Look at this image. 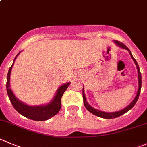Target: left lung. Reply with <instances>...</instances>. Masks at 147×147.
Returning a JSON list of instances; mask_svg holds the SVG:
<instances>
[{"label": "left lung", "mask_w": 147, "mask_h": 147, "mask_svg": "<svg viewBox=\"0 0 147 147\" xmlns=\"http://www.w3.org/2000/svg\"><path fill=\"white\" fill-rule=\"evenodd\" d=\"M113 42H114V43L116 44L117 46H119V47L122 48V49H126V50L129 52V54H130L131 57L134 62L135 65H136V69H137L138 83H139V87H138V90H137V92H136V96H135L134 99L133 100V101H132V102H131L128 106H126L125 108L121 110V111H116V112H105V111H100V110L95 109V108H92V107L90 105H89V103L87 102L86 97H85V92H84V87H83V88H82V97H83L84 105H85V107L86 108V109L88 110V111L90 112L91 113H92V114L95 115V116H98V117H100V118H102V119H115V118L119 117V116H122V115L124 114V113H126L127 111H129V110L131 109V108L134 106L135 104H136V101L138 100V98H139V94H140V92H141V88H142V75H141L140 69H139V65H138L137 62H136V59L134 58L131 51L129 50V49L126 46V45H123V44L121 43V42H119V41H116V40L113 41Z\"/></svg>", "instance_id": "1"}]
</instances>
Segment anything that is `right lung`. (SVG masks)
<instances>
[{"mask_svg": "<svg viewBox=\"0 0 147 147\" xmlns=\"http://www.w3.org/2000/svg\"><path fill=\"white\" fill-rule=\"evenodd\" d=\"M20 52L14 58L13 62L11 67L9 68L8 75H7L6 88L8 98H9L14 108L20 114L24 116V117L28 118V119H31V120L40 121L48 120L49 119L55 116L59 111L61 105H62V104H61V98H62V95H63L64 92H65L67 88L70 85V82H67V83L61 85L57 90L56 94H55L53 99L49 103L40 105H28L27 104L24 103L15 96L12 90L10 88V77H11V69H12L13 66L15 59H16L17 56L19 55Z\"/></svg>", "mask_w": 147, "mask_h": 147, "instance_id": "1", "label": "right lung"}]
</instances>
